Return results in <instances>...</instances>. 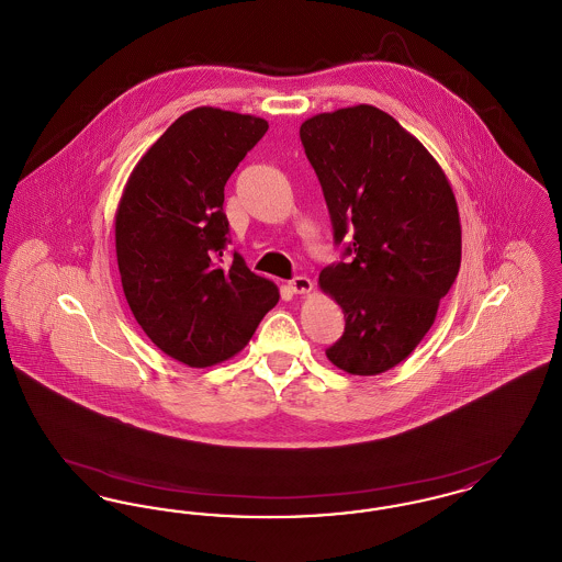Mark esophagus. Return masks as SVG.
Masks as SVG:
<instances>
[{
  "mask_svg": "<svg viewBox=\"0 0 562 562\" xmlns=\"http://www.w3.org/2000/svg\"><path fill=\"white\" fill-rule=\"evenodd\" d=\"M289 289H291L294 294L312 293L314 282H312L307 276H296L293 280H289Z\"/></svg>",
  "mask_w": 562,
  "mask_h": 562,
  "instance_id": "1",
  "label": "esophagus"
}]
</instances>
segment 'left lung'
<instances>
[{"label": "left lung", "mask_w": 562, "mask_h": 562, "mask_svg": "<svg viewBox=\"0 0 562 562\" xmlns=\"http://www.w3.org/2000/svg\"><path fill=\"white\" fill-rule=\"evenodd\" d=\"M299 134L335 241L349 236L353 255L321 271L322 293L346 316L326 358L349 374L385 373L422 344L459 273L453 189L422 140L373 105L312 115Z\"/></svg>", "instance_id": "8db88e82"}]
</instances>
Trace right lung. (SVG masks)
<instances>
[{"label": "right lung", "mask_w": 562, "mask_h": 562, "mask_svg": "<svg viewBox=\"0 0 562 562\" xmlns=\"http://www.w3.org/2000/svg\"><path fill=\"white\" fill-rule=\"evenodd\" d=\"M263 117L195 108L143 154L115 211V255L134 318L191 369L236 356L278 303V286L221 259L225 183L268 133Z\"/></svg>", "instance_id": "right-lung-1"}]
</instances>
